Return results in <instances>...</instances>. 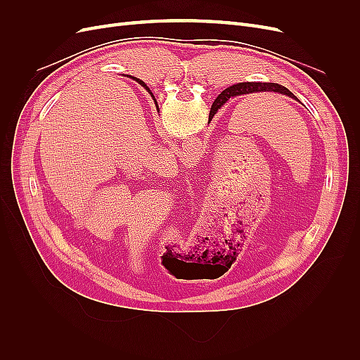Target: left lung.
<instances>
[{"mask_svg": "<svg viewBox=\"0 0 360 360\" xmlns=\"http://www.w3.org/2000/svg\"><path fill=\"white\" fill-rule=\"evenodd\" d=\"M254 93H275V94H284L291 97V99H296L297 97L294 96L288 89L282 86L279 84H274V82H240L236 84L230 89H225L219 96L221 97V106L231 97L236 96H248V94H254ZM210 117H213V112L210 114Z\"/></svg>", "mask_w": 360, "mask_h": 360, "instance_id": "1", "label": "left lung"}]
</instances>
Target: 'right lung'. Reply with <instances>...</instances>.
<instances>
[{"label":"right lung","mask_w":360,"mask_h":360,"mask_svg":"<svg viewBox=\"0 0 360 360\" xmlns=\"http://www.w3.org/2000/svg\"><path fill=\"white\" fill-rule=\"evenodd\" d=\"M134 79H135V81H136V82H138L139 85H143V86H144V89H146V90H147L148 93H150V96H151V97H153V101L156 102V99H155V96H153V93H151V91H150V89H148V86H147V85H146V84H144L143 81H141V79H138V78H134ZM213 106H216V108H219V106H221V97H217V99H216V101H214V103H213ZM156 108H158V110H159V106H158V102H156Z\"/></svg>","instance_id":"obj_1"}]
</instances>
